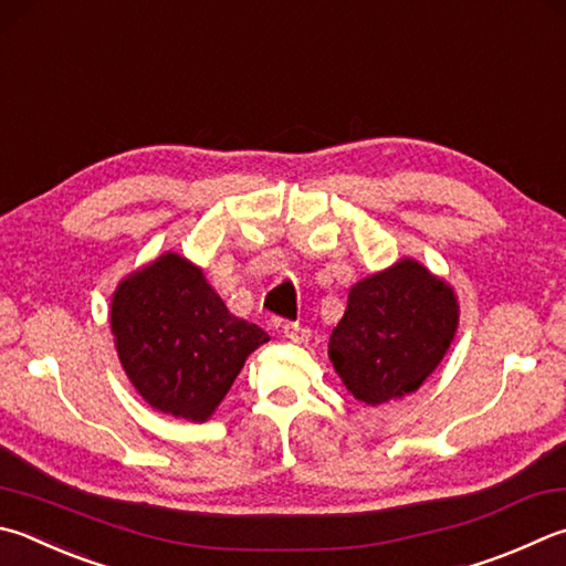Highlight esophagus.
<instances>
[{
  "instance_id": "obj_1",
  "label": "esophagus",
  "mask_w": 566,
  "mask_h": 566,
  "mask_svg": "<svg viewBox=\"0 0 566 566\" xmlns=\"http://www.w3.org/2000/svg\"><path fill=\"white\" fill-rule=\"evenodd\" d=\"M282 334H284V338H290L292 344H306V342H310V338H312L310 328H304V326L294 324V322L284 324V326H282Z\"/></svg>"
}]
</instances>
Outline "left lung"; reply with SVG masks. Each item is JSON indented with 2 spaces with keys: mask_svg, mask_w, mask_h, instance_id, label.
Returning a JSON list of instances; mask_svg holds the SVG:
<instances>
[{
  "mask_svg": "<svg viewBox=\"0 0 566 566\" xmlns=\"http://www.w3.org/2000/svg\"><path fill=\"white\" fill-rule=\"evenodd\" d=\"M458 318L453 286L403 256L348 290L328 358L348 394L381 406L423 386L453 344Z\"/></svg>",
  "mask_w": 566,
  "mask_h": 566,
  "instance_id": "left-lung-1",
  "label": "left lung"
}]
</instances>
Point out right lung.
<instances>
[{"label": "right lung", "mask_w": 566, "mask_h": 566, "mask_svg": "<svg viewBox=\"0 0 566 566\" xmlns=\"http://www.w3.org/2000/svg\"><path fill=\"white\" fill-rule=\"evenodd\" d=\"M111 334L140 398L192 423L214 413L248 356L270 342L230 314L200 266L178 252L123 276L111 300Z\"/></svg>", "instance_id": "add662e5"}]
</instances>
